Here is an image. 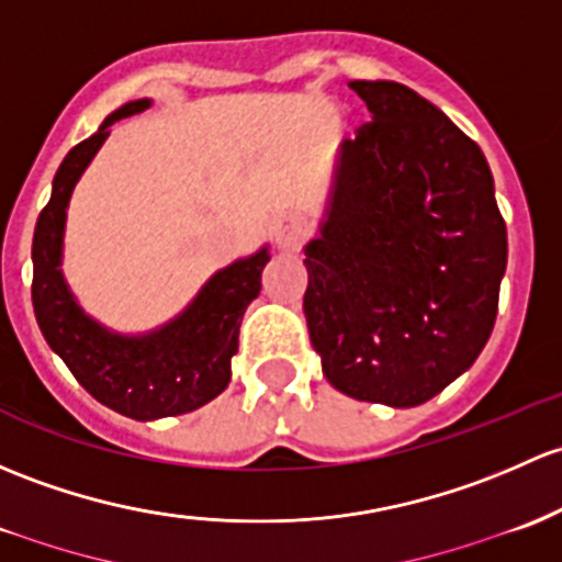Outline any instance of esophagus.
<instances>
[{"label": "esophagus", "instance_id": "esophagus-1", "mask_svg": "<svg viewBox=\"0 0 562 562\" xmlns=\"http://www.w3.org/2000/svg\"><path fill=\"white\" fill-rule=\"evenodd\" d=\"M271 232H274V241L280 250H288V252L299 250L301 241H304L306 236L304 215H299V212H285V215L277 217Z\"/></svg>", "mask_w": 562, "mask_h": 562}]
</instances>
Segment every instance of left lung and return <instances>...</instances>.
Masks as SVG:
<instances>
[{"instance_id":"obj_1","label":"left lung","mask_w":562,"mask_h":562,"mask_svg":"<svg viewBox=\"0 0 562 562\" xmlns=\"http://www.w3.org/2000/svg\"><path fill=\"white\" fill-rule=\"evenodd\" d=\"M371 121L341 142L321 236L304 247V315L323 374L406 409L487 345L506 223L480 145L393 80H352Z\"/></svg>"}]
</instances>
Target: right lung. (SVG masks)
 <instances>
[{"label": "right lung", "instance_id": "add662e5", "mask_svg": "<svg viewBox=\"0 0 562 562\" xmlns=\"http://www.w3.org/2000/svg\"><path fill=\"white\" fill-rule=\"evenodd\" d=\"M147 108L150 99L123 104L104 117L97 134L67 153L53 177L50 202L40 212L32 241V304L45 341L99 404L132 420L186 415L228 387L241 317L261 293V271L269 263V250L261 247L256 256L226 266L182 315L142 336L112 334L80 310L58 269L69 196L110 137L112 123Z\"/></svg>", "mask_w": 562, "mask_h": 562}]
</instances>
